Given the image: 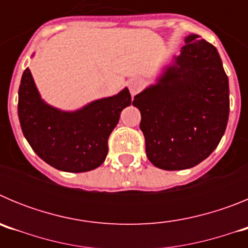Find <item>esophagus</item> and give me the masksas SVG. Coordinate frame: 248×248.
Segmentation results:
<instances>
[{
  "label": "esophagus",
  "mask_w": 248,
  "mask_h": 248,
  "mask_svg": "<svg viewBox=\"0 0 248 248\" xmlns=\"http://www.w3.org/2000/svg\"><path fill=\"white\" fill-rule=\"evenodd\" d=\"M128 87L131 95H135L144 88V80L141 78H131L128 82Z\"/></svg>",
  "instance_id": "34e87169"
}]
</instances>
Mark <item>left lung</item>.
Listing matches in <instances>:
<instances>
[{"label": "left lung", "mask_w": 248, "mask_h": 248, "mask_svg": "<svg viewBox=\"0 0 248 248\" xmlns=\"http://www.w3.org/2000/svg\"><path fill=\"white\" fill-rule=\"evenodd\" d=\"M229 78L217 49L198 34L155 85L135 95L146 156L163 170L200 164L217 148L230 113Z\"/></svg>", "instance_id": "obj_1"}]
</instances>
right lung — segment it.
<instances>
[{
	"mask_svg": "<svg viewBox=\"0 0 248 248\" xmlns=\"http://www.w3.org/2000/svg\"><path fill=\"white\" fill-rule=\"evenodd\" d=\"M130 103L125 88L77 111L58 110L41 99L26 68L18 91V117L23 135L41 159L62 171L84 172L104 163L109 135Z\"/></svg>",
	"mask_w": 248,
	"mask_h": 248,
	"instance_id": "1",
	"label": "right lung"
}]
</instances>
